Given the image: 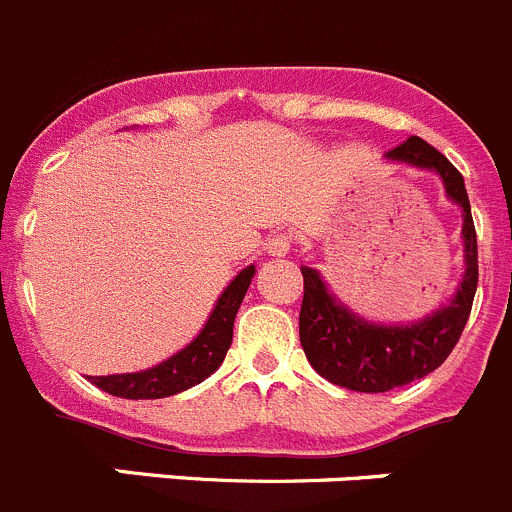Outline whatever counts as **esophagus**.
Returning <instances> with one entry per match:
<instances>
[{"label": "esophagus", "mask_w": 512, "mask_h": 512, "mask_svg": "<svg viewBox=\"0 0 512 512\" xmlns=\"http://www.w3.org/2000/svg\"><path fill=\"white\" fill-rule=\"evenodd\" d=\"M291 236H286V233H279V236L269 238V243H266V253L269 256H274V259H284L286 253L291 251Z\"/></svg>", "instance_id": "esophagus-1"}]
</instances>
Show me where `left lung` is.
I'll return each mask as SVG.
<instances>
[{
	"label": "left lung",
	"instance_id": "left-lung-1",
	"mask_svg": "<svg viewBox=\"0 0 512 512\" xmlns=\"http://www.w3.org/2000/svg\"><path fill=\"white\" fill-rule=\"evenodd\" d=\"M384 160L440 175L445 196L462 211L465 274L455 294L432 314L410 324H379L349 309L319 271L301 266L299 339L306 359L321 377L354 392H389L435 372L455 349L478 289V236L460 170L417 135L384 153Z\"/></svg>",
	"mask_w": 512,
	"mask_h": 512
}]
</instances>
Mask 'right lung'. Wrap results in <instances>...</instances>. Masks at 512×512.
<instances>
[{"instance_id": "1", "label": "right lung", "mask_w": 512, "mask_h": 512, "mask_svg": "<svg viewBox=\"0 0 512 512\" xmlns=\"http://www.w3.org/2000/svg\"><path fill=\"white\" fill-rule=\"evenodd\" d=\"M256 266H246L236 274V279L223 289L216 306L208 314L206 324L191 344L175 352L173 357L163 359L155 367L143 372L128 374H107V377H90L92 384L107 394L125 399H160L191 389L211 377L226 359L228 347L233 342V319L251 286Z\"/></svg>"}]
</instances>
